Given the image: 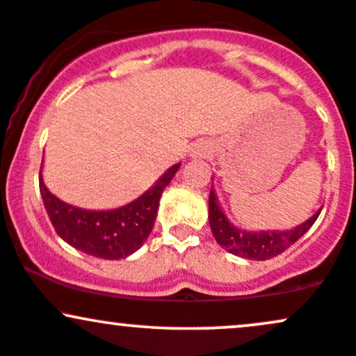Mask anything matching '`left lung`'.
<instances>
[{"mask_svg": "<svg viewBox=\"0 0 356 356\" xmlns=\"http://www.w3.org/2000/svg\"><path fill=\"white\" fill-rule=\"evenodd\" d=\"M320 212L321 209L312 219L306 220L305 224L295 227V229L249 232L232 226L229 220L226 219L224 212L220 211L214 191L211 189L209 194V224L216 241L232 254L254 261L271 259V257L286 251L313 226Z\"/></svg>", "mask_w": 356, "mask_h": 356, "instance_id": "obj_1", "label": "left lung"}]
</instances>
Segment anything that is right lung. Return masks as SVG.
<instances>
[{
    "mask_svg": "<svg viewBox=\"0 0 356 356\" xmlns=\"http://www.w3.org/2000/svg\"><path fill=\"white\" fill-rule=\"evenodd\" d=\"M181 164L170 167L137 201L113 211H85L53 195L40 172V192L53 227L73 248L102 259H122L136 252L152 231L162 192Z\"/></svg>",
    "mask_w": 356,
    "mask_h": 356,
    "instance_id": "1",
    "label": "right lung"
}]
</instances>
